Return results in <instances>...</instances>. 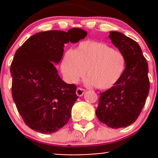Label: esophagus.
<instances>
[{
	"instance_id": "esophagus-1",
	"label": "esophagus",
	"mask_w": 158,
	"mask_h": 158,
	"mask_svg": "<svg viewBox=\"0 0 158 158\" xmlns=\"http://www.w3.org/2000/svg\"><path fill=\"white\" fill-rule=\"evenodd\" d=\"M85 90L84 89L77 88V89H76V95H77L78 96H82L83 94L85 93Z\"/></svg>"
}]
</instances>
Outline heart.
<instances>
[{
  "label": "heart",
  "mask_w": 158,
  "mask_h": 158,
  "mask_svg": "<svg viewBox=\"0 0 158 158\" xmlns=\"http://www.w3.org/2000/svg\"><path fill=\"white\" fill-rule=\"evenodd\" d=\"M125 56L105 43L84 41L75 51L66 52L61 71L66 82L76 83L87 70L86 84L105 90L114 86L125 68Z\"/></svg>",
  "instance_id": "heart-1"
}]
</instances>
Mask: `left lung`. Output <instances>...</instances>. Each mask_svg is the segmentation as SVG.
Returning a JSON list of instances; mask_svg holds the SVG:
<instances>
[{
	"instance_id": "obj_1",
	"label": "left lung",
	"mask_w": 158,
	"mask_h": 158,
	"mask_svg": "<svg viewBox=\"0 0 158 158\" xmlns=\"http://www.w3.org/2000/svg\"><path fill=\"white\" fill-rule=\"evenodd\" d=\"M109 37L125 56V69L118 82L100 93L97 118L112 128L131 125L141 114L149 93L148 65L137 42L122 33L111 31Z\"/></svg>"
}]
</instances>
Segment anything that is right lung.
<instances>
[{
    "mask_svg": "<svg viewBox=\"0 0 158 158\" xmlns=\"http://www.w3.org/2000/svg\"><path fill=\"white\" fill-rule=\"evenodd\" d=\"M86 35L80 28L40 32L16 51L10 66L12 96L29 128L51 134L69 122L79 98L76 85L62 80L53 63L61 60L64 44L77 43Z\"/></svg>",
    "mask_w": 158,
    "mask_h": 158,
    "instance_id": "right-lung-1",
    "label": "right lung"
}]
</instances>
